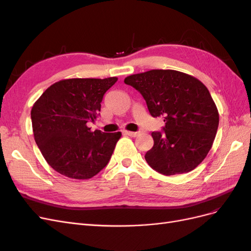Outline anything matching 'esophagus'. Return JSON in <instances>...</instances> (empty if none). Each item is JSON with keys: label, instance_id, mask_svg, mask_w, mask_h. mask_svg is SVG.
<instances>
[{"label": "esophagus", "instance_id": "34e87169", "mask_svg": "<svg viewBox=\"0 0 251 251\" xmlns=\"http://www.w3.org/2000/svg\"><path fill=\"white\" fill-rule=\"evenodd\" d=\"M126 134L131 136V137H137V136L140 135V132H131V131H126Z\"/></svg>", "mask_w": 251, "mask_h": 251}]
</instances>
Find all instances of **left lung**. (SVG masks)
<instances>
[{
    "label": "left lung",
    "mask_w": 251,
    "mask_h": 251,
    "mask_svg": "<svg viewBox=\"0 0 251 251\" xmlns=\"http://www.w3.org/2000/svg\"><path fill=\"white\" fill-rule=\"evenodd\" d=\"M140 92L153 117L162 116V132H153L147 162L165 176L188 173L206 157L215 140L219 112L208 89L192 75L150 70L125 78Z\"/></svg>",
    "instance_id": "left-lung-1"
}]
</instances>
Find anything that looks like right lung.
Masks as SVG:
<instances>
[{"label":"right lung","mask_w":251,"mask_h":251,"mask_svg":"<svg viewBox=\"0 0 251 251\" xmlns=\"http://www.w3.org/2000/svg\"><path fill=\"white\" fill-rule=\"evenodd\" d=\"M117 81L70 78L51 85L31 110L34 140L45 160L64 176L85 180L109 163L121 133L91 131L104 93Z\"/></svg>","instance_id":"right-lung-1"}]
</instances>
